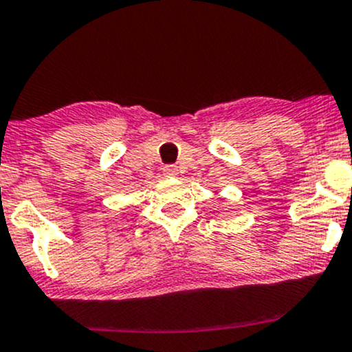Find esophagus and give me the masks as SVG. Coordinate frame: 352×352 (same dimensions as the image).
<instances>
[{"label":"esophagus","instance_id":"esophagus-1","mask_svg":"<svg viewBox=\"0 0 352 352\" xmlns=\"http://www.w3.org/2000/svg\"><path fill=\"white\" fill-rule=\"evenodd\" d=\"M163 173L166 176H177V168H176V166H171V164L164 166Z\"/></svg>","mask_w":352,"mask_h":352}]
</instances>
